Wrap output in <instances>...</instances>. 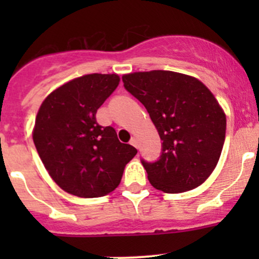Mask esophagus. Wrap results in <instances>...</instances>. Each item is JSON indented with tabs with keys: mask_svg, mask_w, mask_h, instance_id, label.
Listing matches in <instances>:
<instances>
[{
	"mask_svg": "<svg viewBox=\"0 0 259 259\" xmlns=\"http://www.w3.org/2000/svg\"><path fill=\"white\" fill-rule=\"evenodd\" d=\"M130 144L133 146H135V148H138V140L137 138H132V140H130Z\"/></svg>",
	"mask_w": 259,
	"mask_h": 259,
	"instance_id": "34e87169",
	"label": "esophagus"
}]
</instances>
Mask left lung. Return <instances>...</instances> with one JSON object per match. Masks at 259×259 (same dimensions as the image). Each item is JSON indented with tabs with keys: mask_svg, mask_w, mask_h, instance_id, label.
Wrapping results in <instances>:
<instances>
[{
	"mask_svg": "<svg viewBox=\"0 0 259 259\" xmlns=\"http://www.w3.org/2000/svg\"><path fill=\"white\" fill-rule=\"evenodd\" d=\"M159 133L161 153L142 159L150 184L164 193L199 187L215 168L226 139V115L209 89L195 77L154 70L122 76Z\"/></svg>",
	"mask_w": 259,
	"mask_h": 259,
	"instance_id": "left-lung-1",
	"label": "left lung"
}]
</instances>
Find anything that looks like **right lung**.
Returning a JSON list of instances; mask_svg holds the SVG:
<instances>
[{"mask_svg":"<svg viewBox=\"0 0 259 259\" xmlns=\"http://www.w3.org/2000/svg\"><path fill=\"white\" fill-rule=\"evenodd\" d=\"M115 74H90L60 86L36 116L33 143L46 170L65 192L81 198L104 197L121 180L138 150L101 126L96 111L119 85Z\"/></svg>","mask_w":259,"mask_h":259,"instance_id":"right-lung-1","label":"right lung"}]
</instances>
